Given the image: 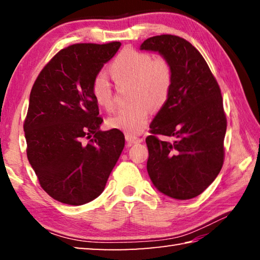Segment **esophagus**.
Masks as SVG:
<instances>
[{
    "instance_id": "34e87169",
    "label": "esophagus",
    "mask_w": 260,
    "mask_h": 260,
    "mask_svg": "<svg viewBox=\"0 0 260 260\" xmlns=\"http://www.w3.org/2000/svg\"><path fill=\"white\" fill-rule=\"evenodd\" d=\"M125 138H126L127 142H128L129 144L140 143V142H142V141H143L142 138H138V136H135V135H128V134H126Z\"/></svg>"
}]
</instances>
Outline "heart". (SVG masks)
Here are the masks:
<instances>
[{"label": "heart", "instance_id": "heart-1", "mask_svg": "<svg viewBox=\"0 0 260 260\" xmlns=\"http://www.w3.org/2000/svg\"><path fill=\"white\" fill-rule=\"evenodd\" d=\"M117 87L129 85L128 100L133 102L112 114L108 125L128 135L142 133L148 124L152 107L160 108L169 99L173 83V68L165 57H156L135 49H124L108 69ZM95 102L107 110L114 108L112 87L103 74L91 82Z\"/></svg>", "mask_w": 260, "mask_h": 260}]
</instances>
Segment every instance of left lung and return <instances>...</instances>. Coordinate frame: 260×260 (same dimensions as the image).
<instances>
[{"label": "left lung", "mask_w": 260, "mask_h": 260, "mask_svg": "<svg viewBox=\"0 0 260 260\" xmlns=\"http://www.w3.org/2000/svg\"><path fill=\"white\" fill-rule=\"evenodd\" d=\"M140 49L159 52L173 68L169 99L146 139L148 174L164 195L193 199L214 181L225 158L227 119L220 87L201 52L182 38L156 35ZM158 135L175 141H162Z\"/></svg>", "instance_id": "obj_1"}]
</instances>
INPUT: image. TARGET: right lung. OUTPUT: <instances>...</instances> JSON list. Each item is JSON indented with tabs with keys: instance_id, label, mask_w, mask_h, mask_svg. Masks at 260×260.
<instances>
[{
	"instance_id": "right-lung-1",
	"label": "right lung",
	"mask_w": 260,
	"mask_h": 260,
	"mask_svg": "<svg viewBox=\"0 0 260 260\" xmlns=\"http://www.w3.org/2000/svg\"><path fill=\"white\" fill-rule=\"evenodd\" d=\"M120 42L76 43L52 57L29 95L27 158L40 186L60 203L82 205L104 190L125 147L119 129L102 132L91 82Z\"/></svg>"
}]
</instances>
